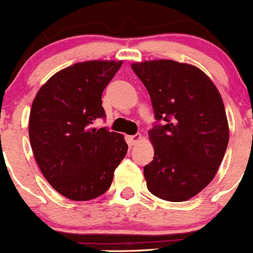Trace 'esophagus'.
Listing matches in <instances>:
<instances>
[{
	"mask_svg": "<svg viewBox=\"0 0 253 253\" xmlns=\"http://www.w3.org/2000/svg\"><path fill=\"white\" fill-rule=\"evenodd\" d=\"M142 139V134H134V136H128L127 137V142H128L129 145L137 144Z\"/></svg>",
	"mask_w": 253,
	"mask_h": 253,
	"instance_id": "34e87169",
	"label": "esophagus"
}]
</instances>
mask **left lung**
Here are the masks:
<instances>
[{
  "mask_svg": "<svg viewBox=\"0 0 253 253\" xmlns=\"http://www.w3.org/2000/svg\"><path fill=\"white\" fill-rule=\"evenodd\" d=\"M149 93L155 120L154 158L144 167L147 187L170 202L187 201L215 176L229 143L223 99L200 68L171 60L132 63Z\"/></svg>",
  "mask_w": 253,
  "mask_h": 253,
  "instance_id": "obj_1",
  "label": "left lung"
}]
</instances>
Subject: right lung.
I'll use <instances>...</instances> for the list:
<instances>
[{"label":"right lung","instance_id":"right-lung-1","mask_svg":"<svg viewBox=\"0 0 253 253\" xmlns=\"http://www.w3.org/2000/svg\"><path fill=\"white\" fill-rule=\"evenodd\" d=\"M122 61H85L53 75L38 91L29 116L35 160L47 182L72 201L99 197L126 155L124 136L91 128L104 119L101 94Z\"/></svg>","mask_w":253,"mask_h":253}]
</instances>
